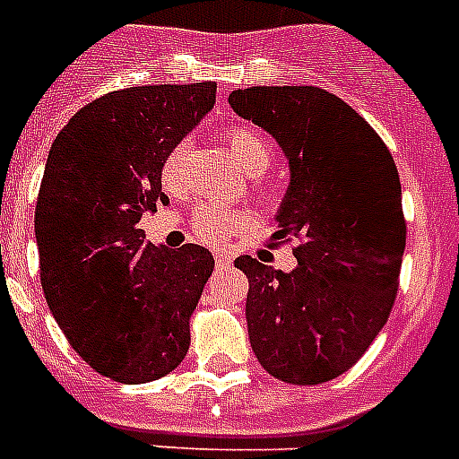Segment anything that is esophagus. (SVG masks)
<instances>
[{
	"mask_svg": "<svg viewBox=\"0 0 459 459\" xmlns=\"http://www.w3.org/2000/svg\"><path fill=\"white\" fill-rule=\"evenodd\" d=\"M229 264H230V254H226V252L214 254V265H217V268H226Z\"/></svg>",
	"mask_w": 459,
	"mask_h": 459,
	"instance_id": "34e87169",
	"label": "esophagus"
}]
</instances>
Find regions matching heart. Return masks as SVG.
Returning <instances> with one entry per match:
<instances>
[{
    "label": "heart",
    "instance_id": "heart-1",
    "mask_svg": "<svg viewBox=\"0 0 459 459\" xmlns=\"http://www.w3.org/2000/svg\"><path fill=\"white\" fill-rule=\"evenodd\" d=\"M223 144L229 149L230 158L240 165L242 170L264 172L268 168L273 158L271 142L265 140L264 134L256 133L254 128H229L223 133ZM160 179L165 186H177L182 179V146H175L168 156L163 158L160 165ZM264 194H268L271 188L261 186ZM252 223V214L238 207H223V205H198L191 217V229L198 238L207 242L223 240L230 233L245 229Z\"/></svg>",
    "mask_w": 459,
    "mask_h": 459
}]
</instances>
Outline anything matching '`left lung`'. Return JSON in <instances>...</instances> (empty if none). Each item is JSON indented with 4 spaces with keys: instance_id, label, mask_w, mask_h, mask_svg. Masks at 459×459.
<instances>
[{
    "instance_id": "left-lung-1",
    "label": "left lung",
    "mask_w": 459,
    "mask_h": 459,
    "mask_svg": "<svg viewBox=\"0 0 459 459\" xmlns=\"http://www.w3.org/2000/svg\"><path fill=\"white\" fill-rule=\"evenodd\" d=\"M229 102L289 158L271 245L299 240L291 273L236 259L249 280V342L273 378L326 383L361 359L394 306L406 249L394 158L352 107L317 86H252Z\"/></svg>"
}]
</instances>
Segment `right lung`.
Returning <instances> with one entry per match:
<instances>
[{"label": "right lung", "mask_w": 459, "mask_h": 459, "mask_svg": "<svg viewBox=\"0 0 459 459\" xmlns=\"http://www.w3.org/2000/svg\"><path fill=\"white\" fill-rule=\"evenodd\" d=\"M214 100L212 81L107 92L48 152L34 212L46 303L81 359L117 383L163 378L191 345L214 259L191 242L156 247L140 219L168 203L163 158Z\"/></svg>", "instance_id": "1"}]
</instances>
